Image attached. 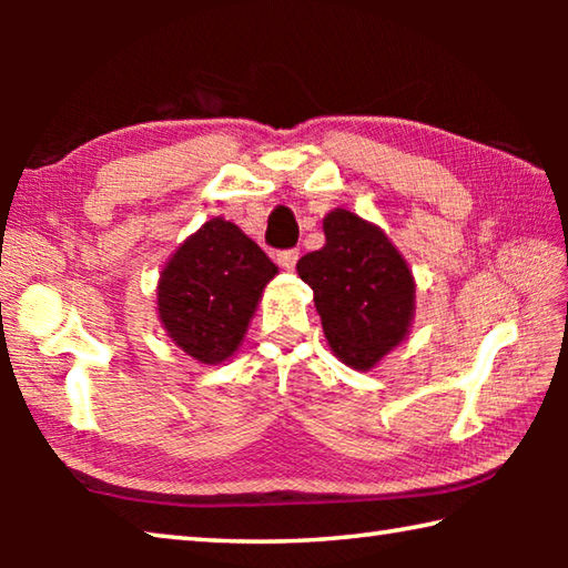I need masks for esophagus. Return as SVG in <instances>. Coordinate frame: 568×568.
Segmentation results:
<instances>
[{"mask_svg": "<svg viewBox=\"0 0 568 568\" xmlns=\"http://www.w3.org/2000/svg\"><path fill=\"white\" fill-rule=\"evenodd\" d=\"M297 257H301V253H297V247L281 250V253H277V265L285 267V271H293L295 263H297Z\"/></svg>", "mask_w": 568, "mask_h": 568, "instance_id": "1", "label": "esophagus"}]
</instances>
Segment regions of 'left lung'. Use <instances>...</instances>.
Here are the masks:
<instances>
[{
	"instance_id": "8db88e82",
	"label": "left lung",
	"mask_w": 568,
	"mask_h": 568,
	"mask_svg": "<svg viewBox=\"0 0 568 568\" xmlns=\"http://www.w3.org/2000/svg\"><path fill=\"white\" fill-rule=\"evenodd\" d=\"M325 245L297 261L333 353L368 371L406 338L416 285L406 261L381 227L348 210L323 220Z\"/></svg>"
}]
</instances>
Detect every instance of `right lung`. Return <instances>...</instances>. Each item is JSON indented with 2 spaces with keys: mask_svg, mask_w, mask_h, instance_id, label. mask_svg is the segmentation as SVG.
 Instances as JSON below:
<instances>
[{
  "mask_svg": "<svg viewBox=\"0 0 568 568\" xmlns=\"http://www.w3.org/2000/svg\"><path fill=\"white\" fill-rule=\"evenodd\" d=\"M275 273L277 265L243 230L213 217L178 247L160 275L162 328L195 361H225Z\"/></svg>",
  "mask_w": 568,
  "mask_h": 568,
  "instance_id": "obj_1",
  "label": "right lung"
}]
</instances>
